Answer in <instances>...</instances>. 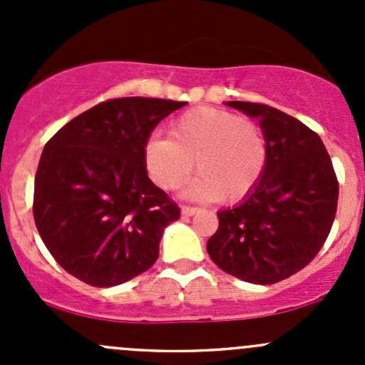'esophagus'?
Listing matches in <instances>:
<instances>
[{
    "instance_id": "34e87169",
    "label": "esophagus",
    "mask_w": 365,
    "mask_h": 365,
    "mask_svg": "<svg viewBox=\"0 0 365 365\" xmlns=\"http://www.w3.org/2000/svg\"><path fill=\"white\" fill-rule=\"evenodd\" d=\"M197 212H200V208H196V206H187V205L182 206V213L187 217L194 215V213H197Z\"/></svg>"
}]
</instances>
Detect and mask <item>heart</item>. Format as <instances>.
<instances>
[{
  "label": "heart",
  "mask_w": 365,
  "mask_h": 365,
  "mask_svg": "<svg viewBox=\"0 0 365 365\" xmlns=\"http://www.w3.org/2000/svg\"><path fill=\"white\" fill-rule=\"evenodd\" d=\"M150 178L175 190L194 171L201 173L187 194L196 200L238 203L256 189L268 160L264 132L257 123L215 108H194L175 118L169 138H152L145 145Z\"/></svg>",
  "instance_id": "heart-1"
}]
</instances>
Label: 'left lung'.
I'll return each instance as SVG.
<instances>
[{
    "label": "left lung",
    "mask_w": 365,
    "mask_h": 365,
    "mask_svg": "<svg viewBox=\"0 0 365 365\" xmlns=\"http://www.w3.org/2000/svg\"><path fill=\"white\" fill-rule=\"evenodd\" d=\"M259 118L268 160L256 189L230 210L206 251L220 270L252 284H275L307 267L325 244L337 212L339 182L314 130L256 102H226Z\"/></svg>",
    "instance_id": "obj_1"
}]
</instances>
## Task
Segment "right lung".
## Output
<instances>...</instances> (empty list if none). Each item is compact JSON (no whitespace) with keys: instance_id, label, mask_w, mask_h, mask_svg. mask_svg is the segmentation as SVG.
Here are the masks:
<instances>
[{"instance_id":"right-lung-1","label":"right lung","mask_w":365,"mask_h":365,"mask_svg":"<svg viewBox=\"0 0 365 365\" xmlns=\"http://www.w3.org/2000/svg\"><path fill=\"white\" fill-rule=\"evenodd\" d=\"M185 102L111 98L61 127L43 146L33 217L56 263L79 281L111 288L148 270L178 205L153 185L145 145Z\"/></svg>"}]
</instances>
